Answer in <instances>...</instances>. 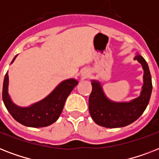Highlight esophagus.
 <instances>
[{
	"label": "esophagus",
	"mask_w": 159,
	"mask_h": 159,
	"mask_svg": "<svg viewBox=\"0 0 159 159\" xmlns=\"http://www.w3.org/2000/svg\"><path fill=\"white\" fill-rule=\"evenodd\" d=\"M83 75H84V76H87V75H88V72H83Z\"/></svg>",
	"instance_id": "esophagus-1"
}]
</instances>
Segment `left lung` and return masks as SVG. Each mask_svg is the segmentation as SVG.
I'll list each match as a JSON object with an SVG mask.
<instances>
[{
    "instance_id": "obj_1",
    "label": "left lung",
    "mask_w": 159,
    "mask_h": 159,
    "mask_svg": "<svg viewBox=\"0 0 159 159\" xmlns=\"http://www.w3.org/2000/svg\"><path fill=\"white\" fill-rule=\"evenodd\" d=\"M143 66V86L141 95L129 103H115L109 101L104 95L99 82H92V91L89 97L90 115L98 125L106 128H119L133 123L145 111L152 93V78L145 59L136 55Z\"/></svg>"
}]
</instances>
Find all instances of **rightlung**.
<instances>
[{
    "label": "right lung",
    "instance_id": "1",
    "mask_svg": "<svg viewBox=\"0 0 159 159\" xmlns=\"http://www.w3.org/2000/svg\"><path fill=\"white\" fill-rule=\"evenodd\" d=\"M8 74L6 73L4 78L2 99L11 116L24 125L39 128L50 125L58 119L66 99L77 84V82L74 79L63 81L45 99L27 108L18 107L12 103L8 95Z\"/></svg>",
    "mask_w": 159,
    "mask_h": 159
}]
</instances>
